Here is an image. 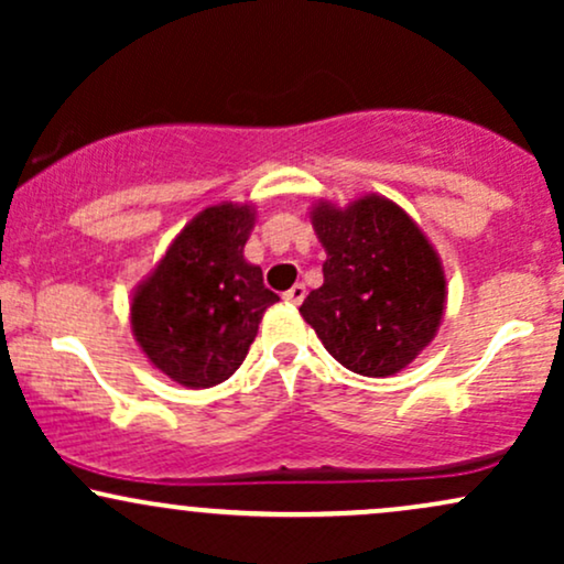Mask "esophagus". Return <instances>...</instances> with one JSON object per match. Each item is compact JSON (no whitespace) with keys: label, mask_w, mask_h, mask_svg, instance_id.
<instances>
[{"label":"esophagus","mask_w":564,"mask_h":564,"mask_svg":"<svg viewBox=\"0 0 564 564\" xmlns=\"http://www.w3.org/2000/svg\"><path fill=\"white\" fill-rule=\"evenodd\" d=\"M304 294H307V289H304V283H294V286H291V289L286 291V294H283V300H286L289 304H302Z\"/></svg>","instance_id":"34e87169"}]
</instances>
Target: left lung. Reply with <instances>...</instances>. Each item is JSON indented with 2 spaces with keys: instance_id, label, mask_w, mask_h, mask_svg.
I'll use <instances>...</instances> for the list:
<instances>
[{
  "instance_id": "obj_1",
  "label": "left lung",
  "mask_w": 564,
  "mask_h": 564,
  "mask_svg": "<svg viewBox=\"0 0 564 564\" xmlns=\"http://www.w3.org/2000/svg\"><path fill=\"white\" fill-rule=\"evenodd\" d=\"M310 219L326 262L323 286L302 302V318L349 371H403L435 339L445 313L448 289L435 246L379 193L347 206L321 198Z\"/></svg>"
}]
</instances>
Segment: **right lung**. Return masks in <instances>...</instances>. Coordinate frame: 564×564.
I'll return each instance as SVG.
<instances>
[{"instance_id": "add662e5", "label": "right lung", "mask_w": 564, "mask_h": 564, "mask_svg": "<svg viewBox=\"0 0 564 564\" xmlns=\"http://www.w3.org/2000/svg\"><path fill=\"white\" fill-rule=\"evenodd\" d=\"M257 223L251 204L206 206L138 283L129 304L145 358L187 390L230 379L243 364L264 310L278 302L243 246Z\"/></svg>"}]
</instances>
